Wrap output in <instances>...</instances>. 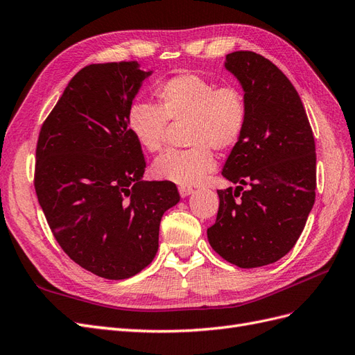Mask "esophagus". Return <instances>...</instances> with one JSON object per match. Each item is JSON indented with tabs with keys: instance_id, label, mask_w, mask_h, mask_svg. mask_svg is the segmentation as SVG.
<instances>
[{
	"instance_id": "1",
	"label": "esophagus",
	"mask_w": 355,
	"mask_h": 355,
	"mask_svg": "<svg viewBox=\"0 0 355 355\" xmlns=\"http://www.w3.org/2000/svg\"><path fill=\"white\" fill-rule=\"evenodd\" d=\"M192 192H194V189H192L191 187H179V194H180L182 198L191 196Z\"/></svg>"
}]
</instances>
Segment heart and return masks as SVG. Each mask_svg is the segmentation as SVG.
<instances>
[{"label": "heart", "instance_id": "1", "mask_svg": "<svg viewBox=\"0 0 355 355\" xmlns=\"http://www.w3.org/2000/svg\"><path fill=\"white\" fill-rule=\"evenodd\" d=\"M158 106L135 103L128 130L148 153L164 145L168 121L187 123L188 149H171L158 157L153 173L180 187L198 185L216 167L211 149L225 153L240 142L247 123V99L235 84L218 85L198 73H182L155 85Z\"/></svg>", "mask_w": 355, "mask_h": 355}]
</instances>
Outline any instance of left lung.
<instances>
[{
  "label": "left lung",
  "mask_w": 355,
  "mask_h": 355,
  "mask_svg": "<svg viewBox=\"0 0 355 355\" xmlns=\"http://www.w3.org/2000/svg\"><path fill=\"white\" fill-rule=\"evenodd\" d=\"M225 68L244 90L247 123L222 170L239 187L218 191L207 239L225 261L257 268L282 259L305 228L315 201V142L296 89L271 60L234 51Z\"/></svg>",
  "instance_id": "1"
}]
</instances>
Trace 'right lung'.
Listing matches in <instances>:
<instances>
[{
  "label": "right lung",
  "instance_id": "obj_1",
  "mask_svg": "<svg viewBox=\"0 0 355 355\" xmlns=\"http://www.w3.org/2000/svg\"><path fill=\"white\" fill-rule=\"evenodd\" d=\"M151 73L135 60L83 68L38 136L34 185L49 227L75 263L108 280L153 262L161 218L180 200L171 182L142 180L146 161L128 130Z\"/></svg>",
  "mask_w": 355,
  "mask_h": 355
}]
</instances>
